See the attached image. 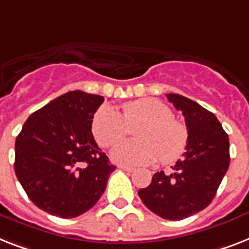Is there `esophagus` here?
Segmentation results:
<instances>
[{
    "instance_id": "34e87169",
    "label": "esophagus",
    "mask_w": 249,
    "mask_h": 249,
    "mask_svg": "<svg viewBox=\"0 0 249 249\" xmlns=\"http://www.w3.org/2000/svg\"><path fill=\"white\" fill-rule=\"evenodd\" d=\"M120 169H123L124 171H128V173H131V171H134V167L131 166H126V165H120Z\"/></svg>"
}]
</instances>
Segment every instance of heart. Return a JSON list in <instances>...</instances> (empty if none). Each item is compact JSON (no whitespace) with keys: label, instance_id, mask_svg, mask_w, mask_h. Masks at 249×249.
<instances>
[{"label":"heart","instance_id":"b5f03b06","mask_svg":"<svg viewBox=\"0 0 249 249\" xmlns=\"http://www.w3.org/2000/svg\"><path fill=\"white\" fill-rule=\"evenodd\" d=\"M141 125L135 130L139 141H125L116 144L112 159L121 165H148L159 160L163 165L175 162L188 144V128L173 118L167 105L153 98L128 102L123 115L114 107L104 106L92 120V133L101 147H111L129 133V126Z\"/></svg>","mask_w":249,"mask_h":249}]
</instances>
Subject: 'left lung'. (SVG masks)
<instances>
[{
  "mask_svg": "<svg viewBox=\"0 0 249 249\" xmlns=\"http://www.w3.org/2000/svg\"><path fill=\"white\" fill-rule=\"evenodd\" d=\"M188 128L183 159L171 174L156 173L138 195L145 207L166 220H181L205 210L215 197L230 163L229 137L215 115L187 97L169 93Z\"/></svg>",
  "mask_w": 249,
  "mask_h": 249,
  "instance_id": "obj_1",
  "label": "left lung"
}]
</instances>
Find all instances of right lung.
Instances as JSON below:
<instances>
[{
    "instance_id": "1",
    "label": "right lung",
    "mask_w": 249,
    "mask_h": 249,
    "mask_svg": "<svg viewBox=\"0 0 249 249\" xmlns=\"http://www.w3.org/2000/svg\"><path fill=\"white\" fill-rule=\"evenodd\" d=\"M104 100L83 90L65 93L30 115L16 137L18 180L47 213L71 219L92 209L116 169L92 134Z\"/></svg>"
}]
</instances>
